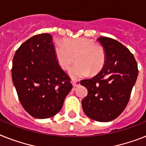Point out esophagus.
<instances>
[{
    "label": "esophagus",
    "instance_id": "obj_1",
    "mask_svg": "<svg viewBox=\"0 0 146 146\" xmlns=\"http://www.w3.org/2000/svg\"><path fill=\"white\" fill-rule=\"evenodd\" d=\"M72 84H73V87H77L79 86L80 84V80H75L72 82Z\"/></svg>",
    "mask_w": 146,
    "mask_h": 146
}]
</instances>
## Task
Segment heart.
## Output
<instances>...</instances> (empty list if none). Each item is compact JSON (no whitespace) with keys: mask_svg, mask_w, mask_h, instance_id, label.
<instances>
[{"mask_svg":"<svg viewBox=\"0 0 146 146\" xmlns=\"http://www.w3.org/2000/svg\"><path fill=\"white\" fill-rule=\"evenodd\" d=\"M54 50L57 62L63 70L69 69L76 60L77 63L70 70L73 78L85 76L90 72L96 74L102 70L106 61L104 49L85 38L69 39L65 44L57 41Z\"/></svg>","mask_w":146,"mask_h":146,"instance_id":"b5f03b06","label":"heart"}]
</instances>
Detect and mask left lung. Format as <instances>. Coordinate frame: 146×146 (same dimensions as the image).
Here are the masks:
<instances>
[{"label":"left lung","mask_w":146,"mask_h":146,"mask_svg":"<svg viewBox=\"0 0 146 146\" xmlns=\"http://www.w3.org/2000/svg\"><path fill=\"white\" fill-rule=\"evenodd\" d=\"M106 61L92 79L81 81L88 94L82 101L84 113L94 120L109 122L118 117L129 101L138 76L137 63L127 47L115 39L100 37Z\"/></svg>","instance_id":"8db88e82"}]
</instances>
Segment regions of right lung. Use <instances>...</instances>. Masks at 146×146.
Masks as SVG:
<instances>
[{"instance_id": "1", "label": "right lung", "mask_w": 146, "mask_h": 146, "mask_svg": "<svg viewBox=\"0 0 146 146\" xmlns=\"http://www.w3.org/2000/svg\"><path fill=\"white\" fill-rule=\"evenodd\" d=\"M54 46L50 34L35 35L19 46L13 60L12 77L19 101L35 118L56 115L73 88L57 62Z\"/></svg>"}]
</instances>
